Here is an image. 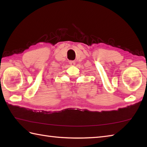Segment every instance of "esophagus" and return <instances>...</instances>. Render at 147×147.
Listing matches in <instances>:
<instances>
[{
	"label": "esophagus",
	"mask_w": 147,
	"mask_h": 147,
	"mask_svg": "<svg viewBox=\"0 0 147 147\" xmlns=\"http://www.w3.org/2000/svg\"><path fill=\"white\" fill-rule=\"evenodd\" d=\"M69 64L71 65H75V62H74V61H69Z\"/></svg>",
	"instance_id": "34e87169"
}]
</instances>
